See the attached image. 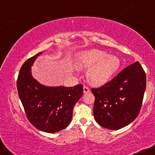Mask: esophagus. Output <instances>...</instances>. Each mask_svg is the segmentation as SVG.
<instances>
[{
  "instance_id": "obj_1",
  "label": "esophagus",
  "mask_w": 155,
  "mask_h": 155,
  "mask_svg": "<svg viewBox=\"0 0 155 155\" xmlns=\"http://www.w3.org/2000/svg\"><path fill=\"white\" fill-rule=\"evenodd\" d=\"M83 91H84V93H88V92H90V89H89L88 87L84 86Z\"/></svg>"
}]
</instances>
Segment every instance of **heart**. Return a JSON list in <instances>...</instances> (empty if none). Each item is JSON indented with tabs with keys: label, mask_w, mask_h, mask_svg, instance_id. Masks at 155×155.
<instances>
[{
	"label": "heart",
	"mask_w": 155,
	"mask_h": 155,
	"mask_svg": "<svg viewBox=\"0 0 155 155\" xmlns=\"http://www.w3.org/2000/svg\"><path fill=\"white\" fill-rule=\"evenodd\" d=\"M76 66L87 70V78L90 84L101 86L108 82L121 66L120 60L115 55H108L105 51L91 49L81 51L76 58Z\"/></svg>",
	"instance_id": "obj_1"
}]
</instances>
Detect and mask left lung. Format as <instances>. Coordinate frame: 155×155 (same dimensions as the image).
Returning <instances> with one entry per match:
<instances>
[{"instance_id": "8db88e82", "label": "left lung", "mask_w": 155, "mask_h": 155, "mask_svg": "<svg viewBox=\"0 0 155 155\" xmlns=\"http://www.w3.org/2000/svg\"><path fill=\"white\" fill-rule=\"evenodd\" d=\"M147 76L139 62L124 68L101 87L92 88L93 114L105 128L119 130L128 125L139 114Z\"/></svg>"}]
</instances>
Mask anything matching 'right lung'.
Wrapping results in <instances>:
<instances>
[{
    "label": "right lung",
    "mask_w": 155,
    "mask_h": 155,
    "mask_svg": "<svg viewBox=\"0 0 155 155\" xmlns=\"http://www.w3.org/2000/svg\"><path fill=\"white\" fill-rule=\"evenodd\" d=\"M41 52L25 62L17 81L19 97L27 118L40 130L53 133L65 129L72 119L73 108L83 94V85L49 87L31 75V66Z\"/></svg>",
    "instance_id": "obj_1"
}]
</instances>
